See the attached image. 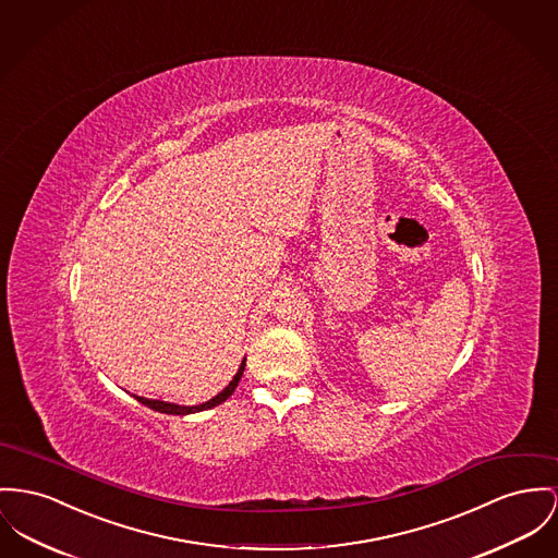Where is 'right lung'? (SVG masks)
I'll list each match as a JSON object with an SVG mask.
<instances>
[{"instance_id": "add662e5", "label": "right lung", "mask_w": 558, "mask_h": 558, "mask_svg": "<svg viewBox=\"0 0 558 558\" xmlns=\"http://www.w3.org/2000/svg\"><path fill=\"white\" fill-rule=\"evenodd\" d=\"M243 371H245V360L241 362V366H239V372L234 374V378L228 383V387L220 391L216 398H211L209 402H205V404H198V407H180V404H171V402H162V400H148V398H140V396H133L137 402H142L144 407H148L151 410H158V412H165V414H192V412H201V410L214 409V407H218V404H222L226 402L232 393H234V389H236V385H239V380H241V376H243Z\"/></svg>"}]
</instances>
